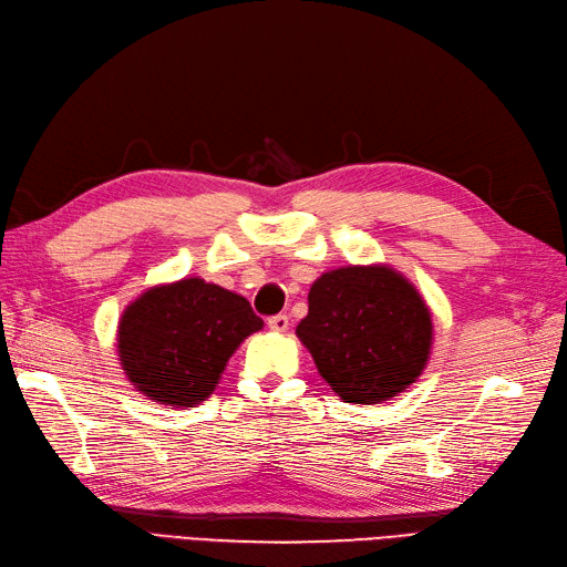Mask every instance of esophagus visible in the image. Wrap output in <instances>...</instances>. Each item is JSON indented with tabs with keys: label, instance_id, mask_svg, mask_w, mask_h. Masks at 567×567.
<instances>
[{
	"label": "esophagus",
	"instance_id": "34e87169",
	"mask_svg": "<svg viewBox=\"0 0 567 567\" xmlns=\"http://www.w3.org/2000/svg\"><path fill=\"white\" fill-rule=\"evenodd\" d=\"M268 327L272 332H287L289 330V318L285 313L272 316V318H268Z\"/></svg>",
	"mask_w": 567,
	"mask_h": 567
}]
</instances>
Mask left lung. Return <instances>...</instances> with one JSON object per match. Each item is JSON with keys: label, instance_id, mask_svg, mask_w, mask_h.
<instances>
[{"label": "left lung", "instance_id": "1", "mask_svg": "<svg viewBox=\"0 0 567 567\" xmlns=\"http://www.w3.org/2000/svg\"><path fill=\"white\" fill-rule=\"evenodd\" d=\"M297 337L343 403L379 405L424 372L433 320L403 272L386 264L341 266L310 285Z\"/></svg>", "mask_w": 567, "mask_h": 567}]
</instances>
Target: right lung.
Here are the masks:
<instances>
[{"label":"right lung","mask_w":567,"mask_h":567,"mask_svg":"<svg viewBox=\"0 0 567 567\" xmlns=\"http://www.w3.org/2000/svg\"><path fill=\"white\" fill-rule=\"evenodd\" d=\"M259 330L264 320L245 297L193 276L148 287L122 310L117 358L153 403L195 408L214 393L237 346Z\"/></svg>","instance_id":"right-lung-1"}]
</instances>
